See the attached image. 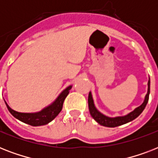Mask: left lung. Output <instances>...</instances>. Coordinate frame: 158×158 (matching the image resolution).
<instances>
[{
    "label": "left lung",
    "instance_id": "8db88e82",
    "mask_svg": "<svg viewBox=\"0 0 158 158\" xmlns=\"http://www.w3.org/2000/svg\"><path fill=\"white\" fill-rule=\"evenodd\" d=\"M149 94H150V79H148V93L145 96L144 101L139 106H138L137 108H135V110L130 112L129 114L123 116H116V117H109L106 115H103L102 113H101L98 109L96 108L95 105H94V99H93V96H92L91 92H89V112L91 114L92 117L94 118V120H96L97 122L100 124L101 125H103L106 127H116V126H120L121 125L126 124L128 122L132 121L133 120H135V118H137L139 115L143 112V110H144L145 106L147 105L148 102V98H149Z\"/></svg>",
    "mask_w": 158,
    "mask_h": 158
}]
</instances>
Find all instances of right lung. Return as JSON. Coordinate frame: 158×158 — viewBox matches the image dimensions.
Here are the masks:
<instances>
[{
  "label": "right lung",
  "mask_w": 158,
  "mask_h": 158,
  "mask_svg": "<svg viewBox=\"0 0 158 158\" xmlns=\"http://www.w3.org/2000/svg\"><path fill=\"white\" fill-rule=\"evenodd\" d=\"M72 86L67 87L66 89H64L63 91L60 94V95L57 97V98L53 102L51 105L48 106L47 107L43 108V110L38 111V112L34 113H23L18 112L16 110L11 109L9 105L6 102V106L8 108L9 111L13 115L14 117L18 119L22 122L30 125L32 126H40V125H44L51 122L52 120H54L58 114L60 112V110L63 106V103L67 95L69 94V90L71 89Z\"/></svg>",
  "instance_id": "1"
}]
</instances>
